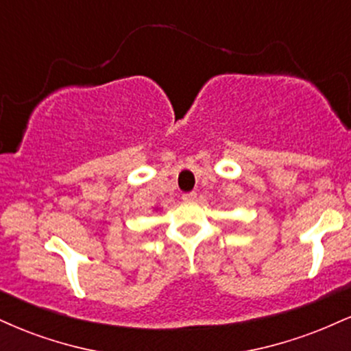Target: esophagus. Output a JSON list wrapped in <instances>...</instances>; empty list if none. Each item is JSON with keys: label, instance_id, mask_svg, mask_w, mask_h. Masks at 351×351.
<instances>
[{"label": "esophagus", "instance_id": "34e87169", "mask_svg": "<svg viewBox=\"0 0 351 351\" xmlns=\"http://www.w3.org/2000/svg\"><path fill=\"white\" fill-rule=\"evenodd\" d=\"M196 193L191 191V193H186V195H183V201L184 203H193V201H196Z\"/></svg>", "mask_w": 351, "mask_h": 351}]
</instances>
